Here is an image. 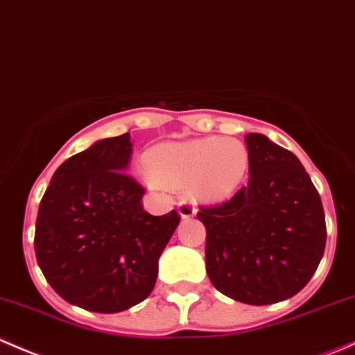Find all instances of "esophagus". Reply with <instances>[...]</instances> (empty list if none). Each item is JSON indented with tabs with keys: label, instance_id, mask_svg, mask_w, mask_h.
Returning <instances> with one entry per match:
<instances>
[{
	"label": "esophagus",
	"instance_id": "1",
	"mask_svg": "<svg viewBox=\"0 0 355 355\" xmlns=\"http://www.w3.org/2000/svg\"><path fill=\"white\" fill-rule=\"evenodd\" d=\"M178 214H179V217H181V219H189V217L195 216L196 210H195V207H191L189 203L181 202L178 205Z\"/></svg>",
	"mask_w": 355,
	"mask_h": 355
}]
</instances>
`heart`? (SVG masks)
<instances>
[{
    "label": "heart",
    "mask_w": 355,
    "mask_h": 355,
    "mask_svg": "<svg viewBox=\"0 0 355 355\" xmlns=\"http://www.w3.org/2000/svg\"><path fill=\"white\" fill-rule=\"evenodd\" d=\"M146 179L173 188H188L195 200L223 203L247 181L250 153L233 138H202L164 143L145 155Z\"/></svg>",
    "instance_id": "b5f03b06"
}]
</instances>
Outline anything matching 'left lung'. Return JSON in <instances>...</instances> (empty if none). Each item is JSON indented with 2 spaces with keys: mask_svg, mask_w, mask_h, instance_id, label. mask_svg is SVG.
<instances>
[{
  "mask_svg": "<svg viewBox=\"0 0 355 355\" xmlns=\"http://www.w3.org/2000/svg\"><path fill=\"white\" fill-rule=\"evenodd\" d=\"M250 179L230 202L196 214L207 230L212 285L233 300L268 305L300 292L321 262V198L300 160L268 136H245Z\"/></svg>",
  "mask_w": 355,
  "mask_h": 355,
  "instance_id": "left-lung-1",
  "label": "left lung"
}]
</instances>
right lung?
<instances>
[{"label": "right lung", "instance_id": "right-lung-1", "mask_svg": "<svg viewBox=\"0 0 355 355\" xmlns=\"http://www.w3.org/2000/svg\"><path fill=\"white\" fill-rule=\"evenodd\" d=\"M129 132L93 143L55 171L36 220L37 264L69 304L114 314L152 293L176 210L150 216L145 189L125 174Z\"/></svg>", "mask_w": 355, "mask_h": 355}]
</instances>
